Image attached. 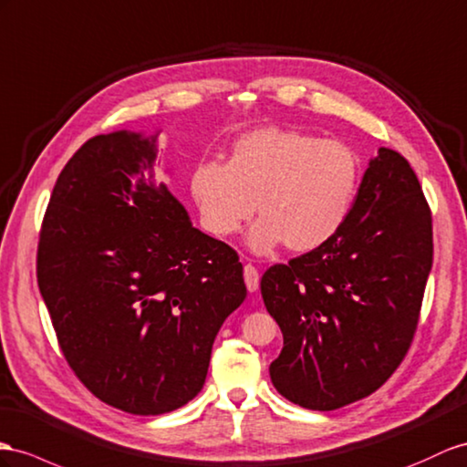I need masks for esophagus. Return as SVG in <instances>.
Segmentation results:
<instances>
[{"label":"esophagus","instance_id":"obj_1","mask_svg":"<svg viewBox=\"0 0 467 467\" xmlns=\"http://www.w3.org/2000/svg\"><path fill=\"white\" fill-rule=\"evenodd\" d=\"M244 284H246L248 292H256L258 290L260 276H258V270L253 265H246L244 266Z\"/></svg>","mask_w":467,"mask_h":467}]
</instances>
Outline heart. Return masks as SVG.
I'll return each mask as SVG.
<instances>
[{
	"instance_id": "obj_1",
	"label": "heart",
	"mask_w": 467,
	"mask_h": 467,
	"mask_svg": "<svg viewBox=\"0 0 467 467\" xmlns=\"http://www.w3.org/2000/svg\"><path fill=\"white\" fill-rule=\"evenodd\" d=\"M361 179L363 163L349 143L270 126L238 138L226 163H199L191 195L217 236L238 233L258 209L248 233L253 253L270 254L284 243L307 253L343 229Z\"/></svg>"
}]
</instances>
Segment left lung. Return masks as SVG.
Segmentation results:
<instances>
[{
	"instance_id": "left-lung-1",
	"label": "left lung",
	"mask_w": 467,
	"mask_h": 467,
	"mask_svg": "<svg viewBox=\"0 0 467 467\" xmlns=\"http://www.w3.org/2000/svg\"><path fill=\"white\" fill-rule=\"evenodd\" d=\"M432 254L418 177L399 151L380 148L343 229L260 280L284 336L270 363L282 397L336 410L385 385L412 343Z\"/></svg>"
}]
</instances>
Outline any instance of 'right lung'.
Masks as SVG:
<instances>
[{
	"label": "right lung",
	"instance_id": "right-lung-1",
	"mask_svg": "<svg viewBox=\"0 0 467 467\" xmlns=\"http://www.w3.org/2000/svg\"><path fill=\"white\" fill-rule=\"evenodd\" d=\"M155 143L128 130L82 143L57 179L37 248L67 363L94 397L140 416L197 397L214 337L246 297L234 250L155 185Z\"/></svg>",
	"mask_w": 467,
	"mask_h": 467
}]
</instances>
